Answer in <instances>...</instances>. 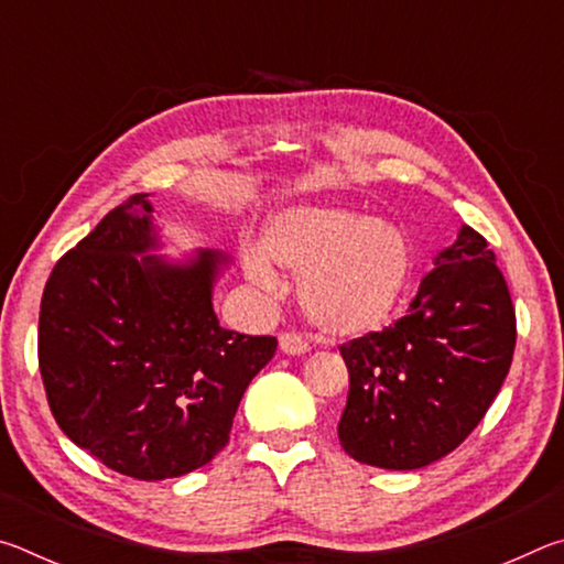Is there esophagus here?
I'll return each mask as SVG.
<instances>
[{
	"label": "esophagus",
	"instance_id": "1",
	"mask_svg": "<svg viewBox=\"0 0 564 564\" xmlns=\"http://www.w3.org/2000/svg\"><path fill=\"white\" fill-rule=\"evenodd\" d=\"M279 346L285 356H303V352L311 350L308 343H305L301 336H295V333H283L279 338Z\"/></svg>",
	"mask_w": 564,
	"mask_h": 564
}]
</instances>
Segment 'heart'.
Listing matches in <instances>:
<instances>
[{
    "label": "heart",
    "instance_id": "heart-1",
    "mask_svg": "<svg viewBox=\"0 0 564 564\" xmlns=\"http://www.w3.org/2000/svg\"><path fill=\"white\" fill-rule=\"evenodd\" d=\"M301 275L305 316L336 338H360L393 321L413 285L415 248L386 218L346 206L291 204L263 226L261 248L246 243L241 265L251 285L281 295L274 265Z\"/></svg>",
    "mask_w": 564,
    "mask_h": 564
}]
</instances>
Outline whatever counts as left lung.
Wrapping results in <instances>:
<instances>
[{"instance_id":"8db88e82","label":"left lung","mask_w":564,"mask_h":564,"mask_svg":"<svg viewBox=\"0 0 564 564\" xmlns=\"http://www.w3.org/2000/svg\"><path fill=\"white\" fill-rule=\"evenodd\" d=\"M433 263L405 318L340 348L350 388L338 441L358 463L417 470L441 460L510 370L514 311L485 238L463 226Z\"/></svg>"}]
</instances>
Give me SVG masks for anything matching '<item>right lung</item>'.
I'll use <instances>...</instances> for the list:
<instances>
[{"mask_svg":"<svg viewBox=\"0 0 564 564\" xmlns=\"http://www.w3.org/2000/svg\"><path fill=\"white\" fill-rule=\"evenodd\" d=\"M133 194L62 256L44 285L40 370L74 445L137 480L181 477L224 451L275 338L226 330L214 285L221 251L156 256L161 226Z\"/></svg>","mask_w":564,"mask_h":564,"instance_id":"1","label":"right lung"}]
</instances>
